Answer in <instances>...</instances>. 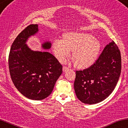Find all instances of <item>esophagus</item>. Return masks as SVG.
<instances>
[{
    "mask_svg": "<svg viewBox=\"0 0 128 128\" xmlns=\"http://www.w3.org/2000/svg\"><path fill=\"white\" fill-rule=\"evenodd\" d=\"M68 69H69L68 67L65 66H63V71H64V72L66 71V70H68Z\"/></svg>",
    "mask_w": 128,
    "mask_h": 128,
    "instance_id": "34e87169",
    "label": "esophagus"
}]
</instances>
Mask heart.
Returning a JSON list of instances; mask_svg holds the SVG:
<instances>
[{"label":"heart","mask_w":128,"mask_h":128,"mask_svg":"<svg viewBox=\"0 0 128 128\" xmlns=\"http://www.w3.org/2000/svg\"><path fill=\"white\" fill-rule=\"evenodd\" d=\"M53 50L60 60L70 56L73 51L72 60L76 67L86 68L91 65L98 56L101 45L93 36L84 32H68L64 40L57 38L53 43Z\"/></svg>","instance_id":"b5f03b06"}]
</instances>
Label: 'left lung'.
<instances>
[{
  "instance_id": "8db88e82",
  "label": "left lung",
  "mask_w": 128,
  "mask_h": 128,
  "mask_svg": "<svg viewBox=\"0 0 128 128\" xmlns=\"http://www.w3.org/2000/svg\"><path fill=\"white\" fill-rule=\"evenodd\" d=\"M121 70L120 50L112 41L104 47L91 66L76 71L74 87L77 98L89 104L104 100L114 91Z\"/></svg>"
}]
</instances>
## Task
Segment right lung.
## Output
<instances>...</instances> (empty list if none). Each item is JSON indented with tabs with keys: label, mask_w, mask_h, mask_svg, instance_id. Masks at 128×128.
<instances>
[{
	"label": "right lung",
	"mask_w": 128,
	"mask_h": 128,
	"mask_svg": "<svg viewBox=\"0 0 128 128\" xmlns=\"http://www.w3.org/2000/svg\"><path fill=\"white\" fill-rule=\"evenodd\" d=\"M38 31V25L31 24L17 36L8 57L10 74L14 86L22 95L34 100L46 98L52 92L57 80L62 73V65L48 52L33 51L26 42ZM49 42L42 44L50 49Z\"/></svg>",
	"instance_id": "obj_1"
}]
</instances>
